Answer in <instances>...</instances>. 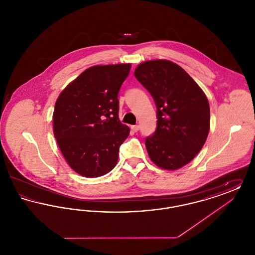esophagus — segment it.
Instances as JSON below:
<instances>
[{"label": "esophagus", "instance_id": "34e87169", "mask_svg": "<svg viewBox=\"0 0 255 255\" xmlns=\"http://www.w3.org/2000/svg\"><path fill=\"white\" fill-rule=\"evenodd\" d=\"M131 129H132V131H133V133H136V132L139 130V126H138V125H133V126L131 127Z\"/></svg>", "mask_w": 255, "mask_h": 255}]
</instances>
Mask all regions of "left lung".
Instances as JSON below:
<instances>
[{
  "instance_id": "8db88e82",
  "label": "left lung",
  "mask_w": 255,
  "mask_h": 255,
  "mask_svg": "<svg viewBox=\"0 0 255 255\" xmlns=\"http://www.w3.org/2000/svg\"><path fill=\"white\" fill-rule=\"evenodd\" d=\"M134 76L153 97L157 129L145 146L158 167L176 170L190 162L206 142L210 125L205 93L179 65L168 60L146 61Z\"/></svg>"
}]
</instances>
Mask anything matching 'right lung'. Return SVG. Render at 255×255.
Here are the masks:
<instances>
[{
    "mask_svg": "<svg viewBox=\"0 0 255 255\" xmlns=\"http://www.w3.org/2000/svg\"><path fill=\"white\" fill-rule=\"evenodd\" d=\"M131 64L94 66L67 86L55 102L53 133L68 164L79 175L109 173L130 129L119 119V92Z\"/></svg>",
    "mask_w": 255,
    "mask_h": 255,
    "instance_id": "add662e5",
    "label": "right lung"
}]
</instances>
